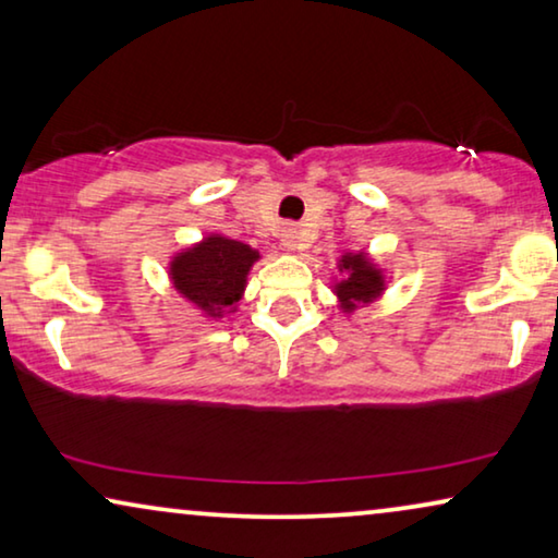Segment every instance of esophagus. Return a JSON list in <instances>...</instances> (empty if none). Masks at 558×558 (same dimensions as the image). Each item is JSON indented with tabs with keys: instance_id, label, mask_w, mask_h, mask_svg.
I'll list each match as a JSON object with an SVG mask.
<instances>
[{
	"instance_id": "obj_1",
	"label": "esophagus",
	"mask_w": 558,
	"mask_h": 558,
	"mask_svg": "<svg viewBox=\"0 0 558 558\" xmlns=\"http://www.w3.org/2000/svg\"><path fill=\"white\" fill-rule=\"evenodd\" d=\"M281 243H284L289 251H302L304 246H307L302 239V228L294 223H287L284 228H281Z\"/></svg>"
}]
</instances>
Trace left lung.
I'll return each mask as SVG.
<instances>
[{
  "label": "left lung",
  "mask_w": 558,
  "mask_h": 558,
  "mask_svg": "<svg viewBox=\"0 0 558 558\" xmlns=\"http://www.w3.org/2000/svg\"><path fill=\"white\" fill-rule=\"evenodd\" d=\"M340 269L348 271V279H342L338 284V296L342 302V310L353 312L357 302H371L376 300L384 289V279H380V271L373 269L368 258L363 254L342 256Z\"/></svg>",
  "instance_id": "1"
}]
</instances>
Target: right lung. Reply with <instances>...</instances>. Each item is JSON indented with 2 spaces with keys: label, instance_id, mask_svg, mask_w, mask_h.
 Returning a JSON list of instances; mask_svg holds the SVG:
<instances>
[{
  "label": "right lung",
  "instance_id": "1",
  "mask_svg": "<svg viewBox=\"0 0 558 558\" xmlns=\"http://www.w3.org/2000/svg\"><path fill=\"white\" fill-rule=\"evenodd\" d=\"M256 258L258 251L248 248L246 243L208 235L203 243L174 256L170 274L180 294L210 317H220V312L241 300L246 274Z\"/></svg>",
  "mask_w": 558,
  "mask_h": 558
}]
</instances>
